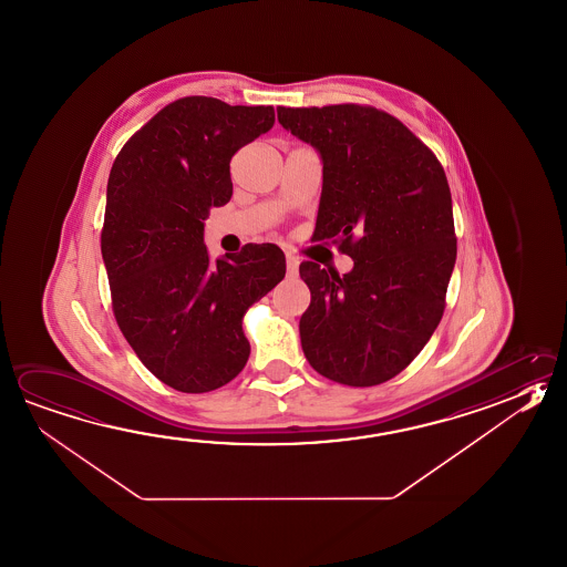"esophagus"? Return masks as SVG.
<instances>
[{"mask_svg":"<svg viewBox=\"0 0 567 567\" xmlns=\"http://www.w3.org/2000/svg\"><path fill=\"white\" fill-rule=\"evenodd\" d=\"M299 258L295 257V255H287V272H289V277H295L299 272Z\"/></svg>","mask_w":567,"mask_h":567,"instance_id":"obj_1","label":"esophagus"}]
</instances>
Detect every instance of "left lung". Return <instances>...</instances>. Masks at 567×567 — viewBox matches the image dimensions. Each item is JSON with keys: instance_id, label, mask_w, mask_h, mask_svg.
Masks as SVG:
<instances>
[{"instance_id": "8db88e82", "label": "left lung", "mask_w": 567, "mask_h": 567, "mask_svg": "<svg viewBox=\"0 0 567 567\" xmlns=\"http://www.w3.org/2000/svg\"><path fill=\"white\" fill-rule=\"evenodd\" d=\"M278 122L322 162L315 238L353 258L339 277L302 262L310 290L302 353L322 377L373 386L401 373L445 309L457 240L447 178L433 152L374 107H277Z\"/></svg>"}]
</instances>
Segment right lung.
<instances>
[{
	"label": "right lung",
	"mask_w": 567,
	"mask_h": 567,
	"mask_svg": "<svg viewBox=\"0 0 567 567\" xmlns=\"http://www.w3.org/2000/svg\"><path fill=\"white\" fill-rule=\"evenodd\" d=\"M275 126L272 106L172 102L120 150L107 178L102 258L120 331L162 383L208 393L245 369L246 310L285 278L275 245L210 260L208 208L233 196L230 158Z\"/></svg>",
	"instance_id": "obj_1"
}]
</instances>
